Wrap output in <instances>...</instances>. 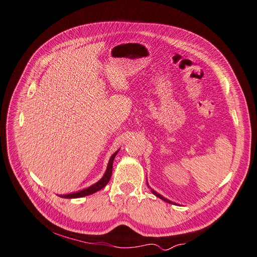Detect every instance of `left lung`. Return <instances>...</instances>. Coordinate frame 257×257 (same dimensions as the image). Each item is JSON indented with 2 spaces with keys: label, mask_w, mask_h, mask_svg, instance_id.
<instances>
[{
  "label": "left lung",
  "mask_w": 257,
  "mask_h": 257,
  "mask_svg": "<svg viewBox=\"0 0 257 257\" xmlns=\"http://www.w3.org/2000/svg\"><path fill=\"white\" fill-rule=\"evenodd\" d=\"M152 193H153L154 195H156V196H158V197H160L161 199L165 200V202H167V203H171V202H170V200H168V199H167V198H165L164 196H162V195H161V194H159L158 192H155V191H153V190H152Z\"/></svg>",
  "instance_id": "left-lung-1"
}]
</instances>
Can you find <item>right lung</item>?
<instances>
[{"instance_id": "right-lung-1", "label": "right lung", "mask_w": 257, "mask_h": 257, "mask_svg": "<svg viewBox=\"0 0 257 257\" xmlns=\"http://www.w3.org/2000/svg\"><path fill=\"white\" fill-rule=\"evenodd\" d=\"M117 154V151L111 156L110 158V161H109V164H108V167H107V170L104 174V176L99 180L97 183H95L94 185L88 187L86 189H84V190L82 191H79V192H75V193H70V194H67V195H63L61 197H65V198H77V197H83V196H86V195H90L98 190H101V189H103L107 184L108 182L110 181V177H111V174H112V165H113V160L115 158V155Z\"/></svg>"}]
</instances>
